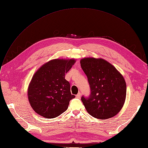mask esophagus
<instances>
[{
    "mask_svg": "<svg viewBox=\"0 0 148 148\" xmlns=\"http://www.w3.org/2000/svg\"><path fill=\"white\" fill-rule=\"evenodd\" d=\"M81 94L80 92H78V93L77 94V95H76V97L78 98V99H79V98L81 97Z\"/></svg>",
    "mask_w": 148,
    "mask_h": 148,
    "instance_id": "34e87169",
    "label": "esophagus"
}]
</instances>
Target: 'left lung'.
<instances>
[{"instance_id":"8db88e82","label":"left lung","mask_w":148,"mask_h":148,"mask_svg":"<svg viewBox=\"0 0 148 148\" xmlns=\"http://www.w3.org/2000/svg\"><path fill=\"white\" fill-rule=\"evenodd\" d=\"M80 64L90 89L89 97H81L86 111L100 119L116 115L124 106L126 97L123 76L113 65L101 58H84Z\"/></svg>"}]
</instances>
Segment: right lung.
I'll return each instance as SVG.
<instances>
[{"label": "right lung", "mask_w": 148, "mask_h": 148, "mask_svg": "<svg viewBox=\"0 0 148 148\" xmlns=\"http://www.w3.org/2000/svg\"><path fill=\"white\" fill-rule=\"evenodd\" d=\"M75 62L74 59L51 60L35 73L27 95L30 106L37 114L54 118L67 110L70 100L75 96L71 94L65 75Z\"/></svg>", "instance_id": "1"}]
</instances>
